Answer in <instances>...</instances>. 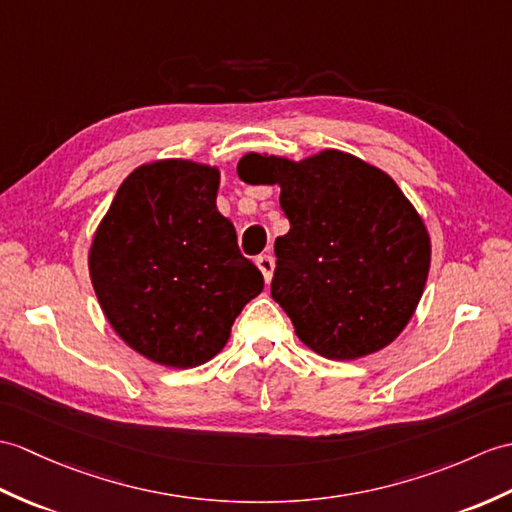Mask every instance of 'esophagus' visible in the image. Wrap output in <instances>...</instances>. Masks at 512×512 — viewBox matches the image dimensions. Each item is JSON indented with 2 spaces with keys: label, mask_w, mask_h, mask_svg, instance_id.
<instances>
[{
  "label": "esophagus",
  "mask_w": 512,
  "mask_h": 512,
  "mask_svg": "<svg viewBox=\"0 0 512 512\" xmlns=\"http://www.w3.org/2000/svg\"><path fill=\"white\" fill-rule=\"evenodd\" d=\"M257 268L261 270V275H264V281L270 283L272 272H275V259H272L270 255H259L257 257Z\"/></svg>",
  "instance_id": "34e87169"
}]
</instances>
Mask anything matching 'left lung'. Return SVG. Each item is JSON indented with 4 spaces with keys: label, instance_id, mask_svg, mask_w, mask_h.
<instances>
[{
    "label": "left lung",
    "instance_id": "1",
    "mask_svg": "<svg viewBox=\"0 0 512 512\" xmlns=\"http://www.w3.org/2000/svg\"><path fill=\"white\" fill-rule=\"evenodd\" d=\"M237 176L279 185L290 231L277 237L272 299L329 360L382 351L417 312L432 242L419 211L375 165L342 150L301 161L246 152Z\"/></svg>",
    "mask_w": 512,
    "mask_h": 512
}]
</instances>
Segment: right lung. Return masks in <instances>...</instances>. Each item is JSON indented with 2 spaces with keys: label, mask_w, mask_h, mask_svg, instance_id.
Segmentation results:
<instances>
[{
  "label": "right lung",
  "mask_w": 512,
  "mask_h": 512,
  "mask_svg": "<svg viewBox=\"0 0 512 512\" xmlns=\"http://www.w3.org/2000/svg\"><path fill=\"white\" fill-rule=\"evenodd\" d=\"M220 168L189 159L139 165L93 233L89 275L113 331L170 368L209 362L264 290L216 207Z\"/></svg>",
  "instance_id": "add662e5"
}]
</instances>
